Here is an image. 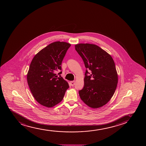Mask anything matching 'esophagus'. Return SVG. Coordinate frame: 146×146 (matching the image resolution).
<instances>
[{
    "label": "esophagus",
    "mask_w": 146,
    "mask_h": 146,
    "mask_svg": "<svg viewBox=\"0 0 146 146\" xmlns=\"http://www.w3.org/2000/svg\"><path fill=\"white\" fill-rule=\"evenodd\" d=\"M70 85L72 86H74V85L75 84V81H70Z\"/></svg>",
    "instance_id": "obj_1"
}]
</instances>
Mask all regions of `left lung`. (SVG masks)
Returning <instances> with one entry per match:
<instances>
[{"label":"left lung","mask_w":146,"mask_h":146,"mask_svg":"<svg viewBox=\"0 0 146 146\" xmlns=\"http://www.w3.org/2000/svg\"><path fill=\"white\" fill-rule=\"evenodd\" d=\"M75 49L84 61L86 70L84 86L79 91L81 99L90 107L97 109L111 100L118 83V74L113 59L98 46L89 43L76 44Z\"/></svg>","instance_id":"8db88e82"}]
</instances>
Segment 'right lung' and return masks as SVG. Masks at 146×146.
<instances>
[{
	"mask_svg": "<svg viewBox=\"0 0 146 146\" xmlns=\"http://www.w3.org/2000/svg\"><path fill=\"white\" fill-rule=\"evenodd\" d=\"M70 44L56 41L40 50L31 63L27 79L29 87L37 102L51 108L63 99L68 83L55 74L61 70V64ZM62 72L59 73L61 74Z\"/></svg>",
	"mask_w": 146,
	"mask_h": 146,
	"instance_id": "1",
	"label": "right lung"
}]
</instances>
